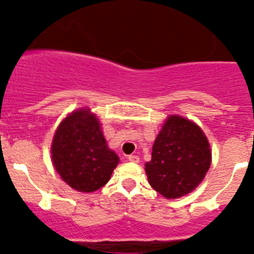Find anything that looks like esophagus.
<instances>
[{"mask_svg":"<svg viewBox=\"0 0 254 254\" xmlns=\"http://www.w3.org/2000/svg\"><path fill=\"white\" fill-rule=\"evenodd\" d=\"M127 159H129L130 162H134V163H138L139 162V157L136 154H130L129 157H127Z\"/></svg>","mask_w":254,"mask_h":254,"instance_id":"1","label":"esophagus"}]
</instances>
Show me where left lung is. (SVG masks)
I'll use <instances>...</instances> for the list:
<instances>
[{"label": "left lung", "instance_id": "left-lung-1", "mask_svg": "<svg viewBox=\"0 0 254 254\" xmlns=\"http://www.w3.org/2000/svg\"><path fill=\"white\" fill-rule=\"evenodd\" d=\"M145 163L150 186L167 198L181 197L202 181L211 163L202 130L181 116H170L153 144Z\"/></svg>", "mask_w": 254, "mask_h": 254}]
</instances>
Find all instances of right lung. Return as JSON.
Instances as JSON below:
<instances>
[{
	"mask_svg": "<svg viewBox=\"0 0 254 254\" xmlns=\"http://www.w3.org/2000/svg\"><path fill=\"white\" fill-rule=\"evenodd\" d=\"M52 158L63 181L81 192H92L110 180L119 157L107 148L100 122L88 110L61 123L52 144Z\"/></svg>",
	"mask_w": 254,
	"mask_h": 254,
	"instance_id": "obj_1",
	"label": "right lung"
}]
</instances>
